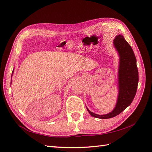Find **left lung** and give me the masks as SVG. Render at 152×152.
I'll return each instance as SVG.
<instances>
[{
	"instance_id": "8db88e82",
	"label": "left lung",
	"mask_w": 152,
	"mask_h": 152,
	"mask_svg": "<svg viewBox=\"0 0 152 152\" xmlns=\"http://www.w3.org/2000/svg\"><path fill=\"white\" fill-rule=\"evenodd\" d=\"M113 44L120 56L118 69V96L115 108L106 115H97L87 108L91 116L99 118H110L118 115L129 107L136 94L139 81L136 59L131 45L122 35H117Z\"/></svg>"
}]
</instances>
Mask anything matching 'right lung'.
<instances>
[{
	"instance_id": "1",
	"label": "right lung",
	"mask_w": 152,
	"mask_h": 152,
	"mask_svg": "<svg viewBox=\"0 0 152 152\" xmlns=\"http://www.w3.org/2000/svg\"><path fill=\"white\" fill-rule=\"evenodd\" d=\"M12 72H13V71H12ZM11 77H12V76H11Z\"/></svg>"
}]
</instances>
